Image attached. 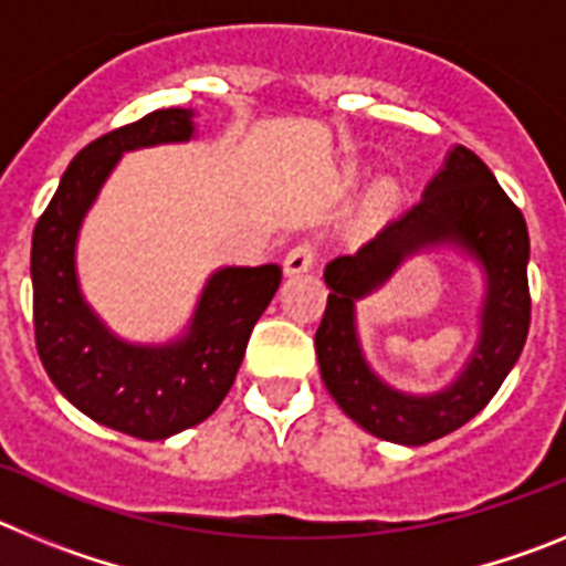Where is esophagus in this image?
I'll list each match as a JSON object with an SVG mask.
<instances>
[{
  "label": "esophagus",
  "mask_w": 566,
  "mask_h": 566,
  "mask_svg": "<svg viewBox=\"0 0 566 566\" xmlns=\"http://www.w3.org/2000/svg\"><path fill=\"white\" fill-rule=\"evenodd\" d=\"M314 260H317V247H314L312 240H303V243H297V247L286 254V260H283V272L303 274L314 266Z\"/></svg>",
  "instance_id": "obj_1"
}]
</instances>
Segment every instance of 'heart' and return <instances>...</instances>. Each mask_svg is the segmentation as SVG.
Listing matches in <instances>:
<instances>
[{"instance_id":"1","label":"heart","mask_w":566,"mask_h":566,"mask_svg":"<svg viewBox=\"0 0 566 566\" xmlns=\"http://www.w3.org/2000/svg\"><path fill=\"white\" fill-rule=\"evenodd\" d=\"M382 195H385V198H391V195H394V189H388V187H385V189H382Z\"/></svg>"}]
</instances>
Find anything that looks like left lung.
<instances>
[{"instance_id": "8db88e82", "label": "left lung", "mask_w": 566, "mask_h": 566, "mask_svg": "<svg viewBox=\"0 0 566 566\" xmlns=\"http://www.w3.org/2000/svg\"><path fill=\"white\" fill-rule=\"evenodd\" d=\"M451 245L485 274L480 343L463 374L437 395H402L382 384L364 359L356 334V300L381 287L405 256ZM530 234L488 164L453 147L422 198L357 254L334 258L323 277L328 306L314 348L323 382L359 428L397 444H428L476 417L516 365L530 332Z\"/></svg>"}]
</instances>
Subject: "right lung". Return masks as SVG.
Instances as JSON below:
<instances>
[{"instance_id":"1","label":"right lung","mask_w":566,"mask_h":566,"mask_svg":"<svg viewBox=\"0 0 566 566\" xmlns=\"http://www.w3.org/2000/svg\"><path fill=\"white\" fill-rule=\"evenodd\" d=\"M192 109H155L90 142L70 161L33 229V328L44 371L78 411L135 439H167L212 417L280 286L277 263L223 266L207 280L184 337L161 345L115 337L84 300L76 240L84 214L124 153L189 142Z\"/></svg>"}]
</instances>
